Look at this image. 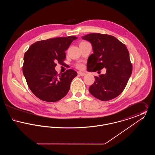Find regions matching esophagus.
Returning a JSON list of instances; mask_svg holds the SVG:
<instances>
[{
	"label": "esophagus",
	"instance_id": "34e87169",
	"mask_svg": "<svg viewBox=\"0 0 155 155\" xmlns=\"http://www.w3.org/2000/svg\"><path fill=\"white\" fill-rule=\"evenodd\" d=\"M78 74L80 75H81V76H85V75H86V73H82V72H79L78 73Z\"/></svg>",
	"mask_w": 155,
	"mask_h": 155
}]
</instances>
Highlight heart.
<instances>
[{
  "label": "heart",
  "mask_w": 155,
  "mask_h": 155,
  "mask_svg": "<svg viewBox=\"0 0 155 155\" xmlns=\"http://www.w3.org/2000/svg\"><path fill=\"white\" fill-rule=\"evenodd\" d=\"M77 67H78V68H82V65L81 64H77Z\"/></svg>",
  "instance_id": "1"
}]
</instances>
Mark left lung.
Listing matches in <instances>:
<instances>
[{
    "label": "left lung",
    "mask_w": 155,
    "mask_h": 155,
    "mask_svg": "<svg viewBox=\"0 0 155 155\" xmlns=\"http://www.w3.org/2000/svg\"><path fill=\"white\" fill-rule=\"evenodd\" d=\"M82 38L91 43L94 51L88 59V71L106 69V74L95 77L94 83L89 88V92L102 101L116 97L125 89L133 70L126 46L107 34L91 33Z\"/></svg>",
    "instance_id": "obj_1"
}]
</instances>
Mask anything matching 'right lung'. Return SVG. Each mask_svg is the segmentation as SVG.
I'll list each match as a JSON object with an SVG mask.
<instances>
[{"instance_id":"add662e5","label":"right lung","mask_w":155,"mask_h":155,"mask_svg":"<svg viewBox=\"0 0 155 155\" xmlns=\"http://www.w3.org/2000/svg\"><path fill=\"white\" fill-rule=\"evenodd\" d=\"M77 37H58L39 41L24 56L22 72L32 92L42 101L57 102L68 93L77 73L72 69L63 74L55 70L56 63L63 65L65 51Z\"/></svg>"}]
</instances>
